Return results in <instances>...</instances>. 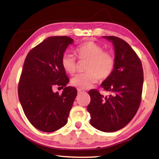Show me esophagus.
Returning <instances> with one entry per match:
<instances>
[{
	"instance_id": "obj_1",
	"label": "esophagus",
	"mask_w": 159,
	"mask_h": 159,
	"mask_svg": "<svg viewBox=\"0 0 159 159\" xmlns=\"http://www.w3.org/2000/svg\"><path fill=\"white\" fill-rule=\"evenodd\" d=\"M77 90H78V93H79V94H80V93H85V91H84V90H81V89H78Z\"/></svg>"
}]
</instances>
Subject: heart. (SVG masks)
Returning <instances> with one entry per match:
<instances>
[{"label":"heart","mask_w":159,"mask_h":159,"mask_svg":"<svg viewBox=\"0 0 159 159\" xmlns=\"http://www.w3.org/2000/svg\"><path fill=\"white\" fill-rule=\"evenodd\" d=\"M76 51L80 59L88 60L86 66V70L88 71L77 74L72 79L71 84L75 87L87 89L98 81L99 78L107 79L112 73L115 66L114 56L104 51L103 48L96 43H83ZM61 65L67 73L74 74L76 69V58L71 54H64L61 57Z\"/></svg>","instance_id":"b5f03b06"}]
</instances>
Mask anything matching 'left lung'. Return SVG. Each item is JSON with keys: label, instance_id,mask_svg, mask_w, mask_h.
I'll use <instances>...</instances> for the list:
<instances>
[{"label": "left lung", "instance_id": "8db88e82", "mask_svg": "<svg viewBox=\"0 0 159 159\" xmlns=\"http://www.w3.org/2000/svg\"><path fill=\"white\" fill-rule=\"evenodd\" d=\"M114 48L115 66L101 86L109 95L89 91L87 107L90 123L99 130L111 133L124 128L133 119L140 104L144 76L142 62L125 41L116 36H102Z\"/></svg>", "mask_w": 159, "mask_h": 159}]
</instances>
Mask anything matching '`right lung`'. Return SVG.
Segmentation results:
<instances>
[{
  "label": "right lung",
  "instance_id": "obj_1",
  "mask_svg": "<svg viewBox=\"0 0 159 159\" xmlns=\"http://www.w3.org/2000/svg\"><path fill=\"white\" fill-rule=\"evenodd\" d=\"M74 43L70 37L50 36L29 51L19 82L18 95L26 118L38 130L51 133L67 123L77 95L76 88L61 65L67 47ZM55 85L65 87L63 93L53 92Z\"/></svg>",
  "mask_w": 159,
  "mask_h": 159
}]
</instances>
